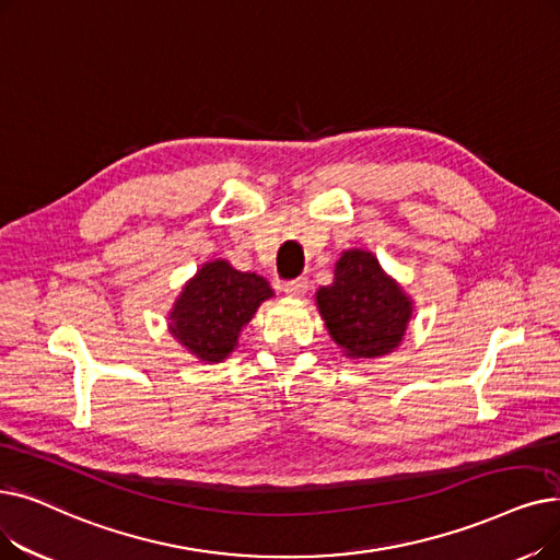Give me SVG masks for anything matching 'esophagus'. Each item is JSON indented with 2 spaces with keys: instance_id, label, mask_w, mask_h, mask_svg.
I'll use <instances>...</instances> for the list:
<instances>
[{
  "instance_id": "1",
  "label": "esophagus",
  "mask_w": 560,
  "mask_h": 560,
  "mask_svg": "<svg viewBox=\"0 0 560 560\" xmlns=\"http://www.w3.org/2000/svg\"><path fill=\"white\" fill-rule=\"evenodd\" d=\"M285 295L290 298H304L306 290H308V279H293V281H285L283 285Z\"/></svg>"
}]
</instances>
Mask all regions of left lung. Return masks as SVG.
Instances as JSON below:
<instances>
[{
	"label": "left lung",
	"mask_w": 560,
	"mask_h": 560,
	"mask_svg": "<svg viewBox=\"0 0 560 560\" xmlns=\"http://www.w3.org/2000/svg\"><path fill=\"white\" fill-rule=\"evenodd\" d=\"M325 327L338 348L352 359H373L394 352L411 320V302L388 277L380 260L363 249L340 254L334 283L315 293Z\"/></svg>",
	"instance_id": "left-lung-1"
}]
</instances>
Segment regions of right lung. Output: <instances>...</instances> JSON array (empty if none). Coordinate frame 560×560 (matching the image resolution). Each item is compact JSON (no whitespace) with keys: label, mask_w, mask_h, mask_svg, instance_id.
<instances>
[{"label":"right lung","mask_w":560,"mask_h":560,"mask_svg":"<svg viewBox=\"0 0 560 560\" xmlns=\"http://www.w3.org/2000/svg\"><path fill=\"white\" fill-rule=\"evenodd\" d=\"M272 295L262 277L240 272L229 260H210L185 283L168 313V331L197 359L220 363L235 350L256 308Z\"/></svg>","instance_id":"obj_1"}]
</instances>
